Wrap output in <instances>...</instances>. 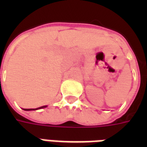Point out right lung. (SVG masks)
Instances as JSON below:
<instances>
[{"label": "right lung", "instance_id": "1", "mask_svg": "<svg viewBox=\"0 0 147 147\" xmlns=\"http://www.w3.org/2000/svg\"><path fill=\"white\" fill-rule=\"evenodd\" d=\"M47 106H42V107H38V108H36V109H24L25 111H33V110H37V109H41V108H44V107H47Z\"/></svg>", "mask_w": 147, "mask_h": 147}]
</instances>
